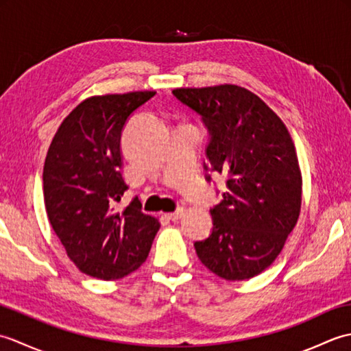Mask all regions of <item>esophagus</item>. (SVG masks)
<instances>
[{"label":"esophagus","instance_id":"obj_1","mask_svg":"<svg viewBox=\"0 0 351 351\" xmlns=\"http://www.w3.org/2000/svg\"><path fill=\"white\" fill-rule=\"evenodd\" d=\"M184 215V208H180V210H176L175 213H169V214H166V217L169 219V220H171V221H176V220H180L181 217Z\"/></svg>","mask_w":351,"mask_h":351}]
</instances>
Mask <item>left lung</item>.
<instances>
[{
  "instance_id": "8db88e82",
  "label": "left lung",
  "mask_w": 351,
  "mask_h": 351,
  "mask_svg": "<svg viewBox=\"0 0 351 351\" xmlns=\"http://www.w3.org/2000/svg\"><path fill=\"white\" fill-rule=\"evenodd\" d=\"M171 93L210 131L205 170L226 178L228 190L210 211L213 232L195 243L200 263L226 280L255 278L279 256L300 215L302 171L293 138L282 119L244 87Z\"/></svg>"
}]
</instances>
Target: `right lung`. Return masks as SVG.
<instances>
[{"instance_id": "obj_1", "label": "right lung", "mask_w": 351, "mask_h": 351, "mask_svg": "<svg viewBox=\"0 0 351 351\" xmlns=\"http://www.w3.org/2000/svg\"><path fill=\"white\" fill-rule=\"evenodd\" d=\"M155 92L90 96L58 126L43 166V199L69 259L92 278L122 279L145 263L160 229L137 199L116 210L128 190L122 176V130Z\"/></svg>"}]
</instances>
